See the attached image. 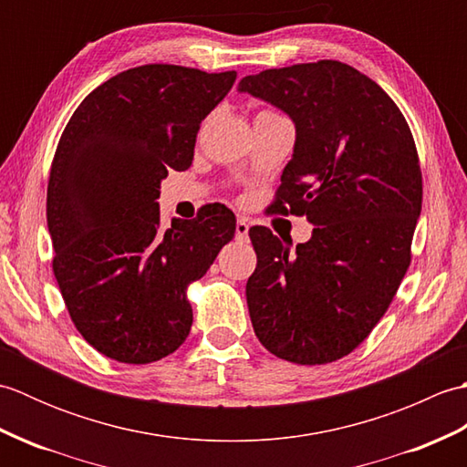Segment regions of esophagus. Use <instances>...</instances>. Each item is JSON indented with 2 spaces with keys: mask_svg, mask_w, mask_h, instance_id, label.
Instances as JSON below:
<instances>
[{
  "mask_svg": "<svg viewBox=\"0 0 467 467\" xmlns=\"http://www.w3.org/2000/svg\"><path fill=\"white\" fill-rule=\"evenodd\" d=\"M234 234H236V241L249 239V223H246V218H239V221H236Z\"/></svg>",
  "mask_w": 467,
  "mask_h": 467,
  "instance_id": "34e87169",
  "label": "esophagus"
}]
</instances>
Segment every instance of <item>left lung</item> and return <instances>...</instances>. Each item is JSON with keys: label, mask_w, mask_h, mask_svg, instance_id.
I'll return each instance as SVG.
<instances>
[{"label": "left lung", "mask_w": 467, "mask_h": 467, "mask_svg": "<svg viewBox=\"0 0 467 467\" xmlns=\"http://www.w3.org/2000/svg\"><path fill=\"white\" fill-rule=\"evenodd\" d=\"M239 92L291 116L295 150L271 208L315 224L295 253L271 228L249 231L253 329L285 361H337L369 337L410 269L423 198L418 148L391 98L337 59L244 76Z\"/></svg>", "instance_id": "1"}]
</instances>
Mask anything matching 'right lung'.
Instances as JSON below:
<instances>
[{
	"mask_svg": "<svg viewBox=\"0 0 467 467\" xmlns=\"http://www.w3.org/2000/svg\"><path fill=\"white\" fill-rule=\"evenodd\" d=\"M234 80V69H126L84 98L59 138L47 181L54 275L76 329L114 361L152 363L184 343L188 285L233 241L224 204L162 228L156 201L168 171L192 164L201 122Z\"/></svg>",
	"mask_w": 467,
	"mask_h": 467,
	"instance_id": "obj_1",
	"label": "right lung"
}]
</instances>
